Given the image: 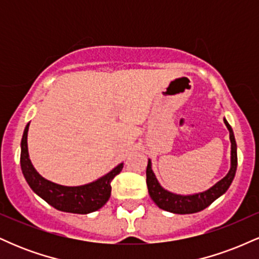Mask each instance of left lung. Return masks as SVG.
<instances>
[{
  "label": "left lung",
  "mask_w": 259,
  "mask_h": 259,
  "mask_svg": "<svg viewBox=\"0 0 259 259\" xmlns=\"http://www.w3.org/2000/svg\"><path fill=\"white\" fill-rule=\"evenodd\" d=\"M224 123L229 130V136H230L231 142L230 170H229V173L222 180H219L215 185H213L210 189L206 190V191L198 192V194L194 195H179L163 189L152 170V162H151V159H148L146 169V184L148 194H150L151 198H152L154 203L160 209L175 213V214H191V213H197L200 210L204 209V208H207L217 198L221 197L222 195H224L227 192L229 186L233 183L235 173H236L237 147L233 129H231L230 124L228 123V120L225 118Z\"/></svg>",
  "instance_id": "1"
}]
</instances>
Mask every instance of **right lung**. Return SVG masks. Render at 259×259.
<instances>
[{
    "instance_id": "1",
    "label": "right lung",
    "mask_w": 259,
    "mask_h": 259,
    "mask_svg": "<svg viewBox=\"0 0 259 259\" xmlns=\"http://www.w3.org/2000/svg\"><path fill=\"white\" fill-rule=\"evenodd\" d=\"M26 124L20 142V167L26 183L31 187L32 191L40 196L56 209L62 212L76 213V214H88L95 212L106 204L111 197V181L114 179L123 169V163L118 164L109 173L100 179L85 184L81 186H63L52 181L45 179L37 173L36 169L31 164L28 152V130Z\"/></svg>"
}]
</instances>
